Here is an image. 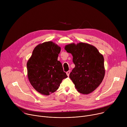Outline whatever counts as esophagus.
I'll list each match as a JSON object with an SVG mask.
<instances>
[{"label":"esophagus","instance_id":"34e87169","mask_svg":"<svg viewBox=\"0 0 127 127\" xmlns=\"http://www.w3.org/2000/svg\"><path fill=\"white\" fill-rule=\"evenodd\" d=\"M70 71H68L67 72H66V74H67V75L68 76H69V74H70Z\"/></svg>","mask_w":127,"mask_h":127}]
</instances>
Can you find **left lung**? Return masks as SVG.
Returning a JSON list of instances; mask_svg holds the SVG:
<instances>
[{"instance_id":"1","label":"left lung","mask_w":127,"mask_h":127,"mask_svg":"<svg viewBox=\"0 0 127 127\" xmlns=\"http://www.w3.org/2000/svg\"><path fill=\"white\" fill-rule=\"evenodd\" d=\"M65 50L72 54L75 67L69 77L77 91L84 95L93 92L102 81L104 74V58L94 46L84 43H72Z\"/></svg>"}]
</instances>
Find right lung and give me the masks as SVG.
Instances as JSON below:
<instances>
[{
    "mask_svg": "<svg viewBox=\"0 0 127 127\" xmlns=\"http://www.w3.org/2000/svg\"><path fill=\"white\" fill-rule=\"evenodd\" d=\"M61 48L51 41L36 46L28 60V77L32 87L42 95H49L58 89L67 77L58 61Z\"/></svg>",
    "mask_w": 127,
    "mask_h": 127,
    "instance_id": "obj_1",
    "label": "right lung"
}]
</instances>
